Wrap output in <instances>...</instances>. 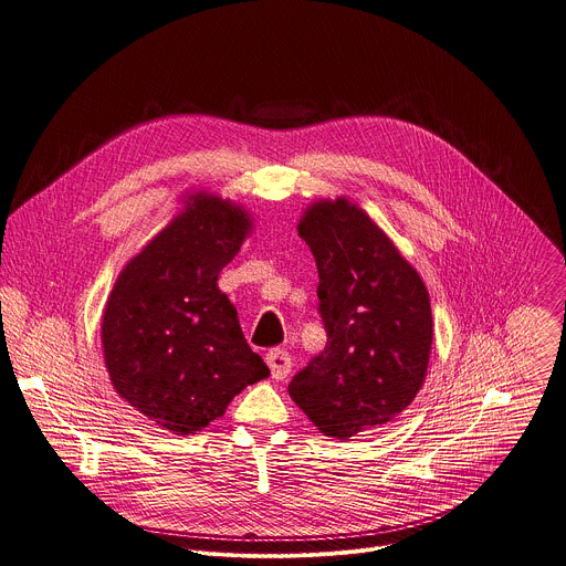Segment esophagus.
I'll list each match as a JSON object with an SVG mask.
<instances>
[{
	"label": "esophagus",
	"instance_id": "1",
	"mask_svg": "<svg viewBox=\"0 0 566 566\" xmlns=\"http://www.w3.org/2000/svg\"><path fill=\"white\" fill-rule=\"evenodd\" d=\"M266 363H269L271 376H273L275 380H284V378L291 374V367H293L291 356H289V352H284V349H273V352H269V354H266Z\"/></svg>",
	"mask_w": 566,
	"mask_h": 566
}]
</instances>
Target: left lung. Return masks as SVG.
I'll use <instances>...</instances> for the list:
<instances>
[{
	"instance_id": "left-lung-1",
	"label": "left lung",
	"mask_w": 566,
	"mask_h": 566,
	"mask_svg": "<svg viewBox=\"0 0 566 566\" xmlns=\"http://www.w3.org/2000/svg\"><path fill=\"white\" fill-rule=\"evenodd\" d=\"M297 232L315 258L327 347L293 376L289 394L327 437L382 428L426 380L432 347L428 289L349 199L308 206Z\"/></svg>"
}]
</instances>
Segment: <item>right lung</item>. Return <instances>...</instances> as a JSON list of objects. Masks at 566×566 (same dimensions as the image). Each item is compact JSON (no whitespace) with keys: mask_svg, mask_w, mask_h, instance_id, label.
Masks as SVG:
<instances>
[{"mask_svg":"<svg viewBox=\"0 0 566 566\" xmlns=\"http://www.w3.org/2000/svg\"><path fill=\"white\" fill-rule=\"evenodd\" d=\"M249 230V214L232 201L190 195L109 293L101 338L112 385L158 428L201 432L269 376L217 286Z\"/></svg>","mask_w":566,"mask_h":566,"instance_id":"1","label":"right lung"}]
</instances>
